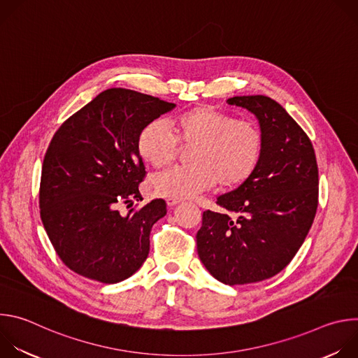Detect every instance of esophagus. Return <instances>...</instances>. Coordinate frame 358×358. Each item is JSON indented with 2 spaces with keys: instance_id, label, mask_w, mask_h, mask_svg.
Here are the masks:
<instances>
[{
  "instance_id": "1",
  "label": "esophagus",
  "mask_w": 358,
  "mask_h": 358,
  "mask_svg": "<svg viewBox=\"0 0 358 358\" xmlns=\"http://www.w3.org/2000/svg\"><path fill=\"white\" fill-rule=\"evenodd\" d=\"M177 203H180V199H174V198H167V206L169 207H176Z\"/></svg>"
}]
</instances>
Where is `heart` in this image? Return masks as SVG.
<instances>
[{"label":"heart","mask_w":358,"mask_h":358,"mask_svg":"<svg viewBox=\"0 0 358 358\" xmlns=\"http://www.w3.org/2000/svg\"><path fill=\"white\" fill-rule=\"evenodd\" d=\"M176 137L162 120H151L138 131L136 145L141 159L152 167L174 162L178 143L194 145L187 167H174L155 178L156 191L167 198L184 199L214 187L234 189L258 170L265 148L262 130L252 122L211 106H199L170 120Z\"/></svg>","instance_id":"obj_1"}]
</instances>
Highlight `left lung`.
<instances>
[{
  "label": "left lung",
  "instance_id": "left-lung-1",
  "mask_svg": "<svg viewBox=\"0 0 358 358\" xmlns=\"http://www.w3.org/2000/svg\"><path fill=\"white\" fill-rule=\"evenodd\" d=\"M227 103L257 116L265 138L258 170L218 196L221 213L203 211L196 232L203 266L234 286L269 279L294 258L317 211L319 170L310 138L278 101L255 94Z\"/></svg>",
  "mask_w": 358,
  "mask_h": 358
}]
</instances>
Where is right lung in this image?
<instances>
[{"label":"right lung","instance_id":"1","mask_svg":"<svg viewBox=\"0 0 358 358\" xmlns=\"http://www.w3.org/2000/svg\"><path fill=\"white\" fill-rule=\"evenodd\" d=\"M174 108L155 96L112 87L65 120L50 140L41 174V220L75 273L117 283L147 259L150 231L167 214L166 201L152 199L127 214L119 208L143 199L138 131Z\"/></svg>","mask_w":358,"mask_h":358}]
</instances>
